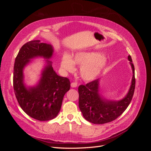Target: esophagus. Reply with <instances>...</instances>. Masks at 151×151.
I'll list each match as a JSON object with an SVG mask.
<instances>
[{"label": "esophagus", "mask_w": 151, "mask_h": 151, "mask_svg": "<svg viewBox=\"0 0 151 151\" xmlns=\"http://www.w3.org/2000/svg\"><path fill=\"white\" fill-rule=\"evenodd\" d=\"M70 85H71V87H72V88H76V87L77 86V83H72Z\"/></svg>", "instance_id": "34e87169"}]
</instances>
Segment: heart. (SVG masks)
<instances>
[{
  "label": "heart",
  "instance_id": "1",
  "mask_svg": "<svg viewBox=\"0 0 151 151\" xmlns=\"http://www.w3.org/2000/svg\"><path fill=\"white\" fill-rule=\"evenodd\" d=\"M106 58L96 52H81L76 53L73 59L67 54L63 55L61 67L67 72L74 70V63L81 65L80 74L85 81H93L100 74L106 64Z\"/></svg>",
  "mask_w": 151,
  "mask_h": 151
}]
</instances>
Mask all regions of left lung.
<instances>
[{"mask_svg": "<svg viewBox=\"0 0 151 151\" xmlns=\"http://www.w3.org/2000/svg\"><path fill=\"white\" fill-rule=\"evenodd\" d=\"M128 59L133 71V77L129 92L120 101L106 99L99 93V79L79 86V107L86 120L94 124L111 122L120 116L129 106L134 93L135 79L134 65L130 55L128 56Z\"/></svg>", "mask_w": 151, "mask_h": 151, "instance_id": "8db88e82", "label": "left lung"}]
</instances>
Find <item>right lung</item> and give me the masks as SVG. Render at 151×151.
<instances>
[{"instance_id":"obj_1","label":"right lung","mask_w":151,"mask_h":151,"mask_svg":"<svg viewBox=\"0 0 151 151\" xmlns=\"http://www.w3.org/2000/svg\"><path fill=\"white\" fill-rule=\"evenodd\" d=\"M53 53L51 45L40 40L30 41L19 50L14 66L13 87L17 101L27 115L40 121L52 120L58 115L63 96L70 89V81L58 76L52 62L47 60L38 84L26 87L23 69L31 59L38 57L50 59Z\"/></svg>"}]
</instances>
